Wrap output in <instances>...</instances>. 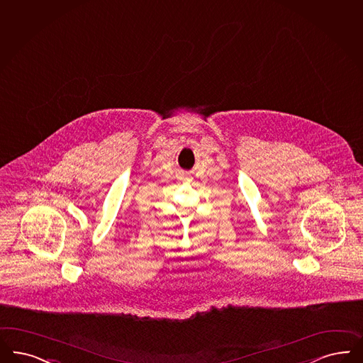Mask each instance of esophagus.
Returning <instances> with one entry per match:
<instances>
[{"mask_svg": "<svg viewBox=\"0 0 363 363\" xmlns=\"http://www.w3.org/2000/svg\"><path fill=\"white\" fill-rule=\"evenodd\" d=\"M188 182H189V180H188Z\"/></svg>", "mask_w": 363, "mask_h": 363, "instance_id": "esophagus-1", "label": "esophagus"}]
</instances>
